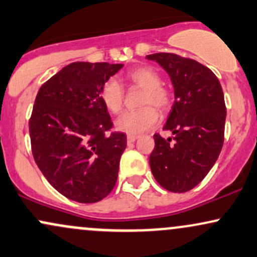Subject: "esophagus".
Instances as JSON below:
<instances>
[{
  "label": "esophagus",
  "mask_w": 257,
  "mask_h": 257,
  "mask_svg": "<svg viewBox=\"0 0 257 257\" xmlns=\"http://www.w3.org/2000/svg\"><path fill=\"white\" fill-rule=\"evenodd\" d=\"M138 140V136H132V135H128L127 136V144H131V143H135L136 141Z\"/></svg>",
  "instance_id": "1"
}]
</instances>
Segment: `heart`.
<instances>
[{
	"label": "heart",
	"mask_w": 257,
	"mask_h": 257,
	"mask_svg": "<svg viewBox=\"0 0 257 257\" xmlns=\"http://www.w3.org/2000/svg\"><path fill=\"white\" fill-rule=\"evenodd\" d=\"M127 79L135 85L144 90L142 104L146 105L140 110H131L123 113L115 121V127L120 132L127 135H141L148 130L153 128L159 122L158 109L166 111L172 104V93L168 89L162 86L161 75L156 69L152 67H138L127 73ZM99 98L102 103L110 113L117 114L122 109L123 90L121 84L115 78H109L104 81L99 91Z\"/></svg>",
	"instance_id": "heart-1"
}]
</instances>
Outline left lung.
I'll use <instances>...</instances> for the list:
<instances>
[{
  "mask_svg": "<svg viewBox=\"0 0 257 257\" xmlns=\"http://www.w3.org/2000/svg\"><path fill=\"white\" fill-rule=\"evenodd\" d=\"M170 75L174 103L164 130L173 137L154 135L152 173L162 188L186 192L198 185L219 158L224 144L226 105L216 75L195 60L172 53L146 56Z\"/></svg>",
  "mask_w": 257,
  "mask_h": 257,
  "instance_id": "1",
  "label": "left lung"
}]
</instances>
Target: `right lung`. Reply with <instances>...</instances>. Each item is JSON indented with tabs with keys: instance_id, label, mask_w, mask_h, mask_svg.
Listing matches in <instances>:
<instances>
[{
	"instance_id": "obj_1",
	"label": "right lung",
	"mask_w": 257,
	"mask_h": 257,
	"mask_svg": "<svg viewBox=\"0 0 257 257\" xmlns=\"http://www.w3.org/2000/svg\"><path fill=\"white\" fill-rule=\"evenodd\" d=\"M121 63L73 62L45 81L29 122L33 159L45 179L69 200L95 203L115 186L126 135L111 132L99 98Z\"/></svg>"
}]
</instances>
